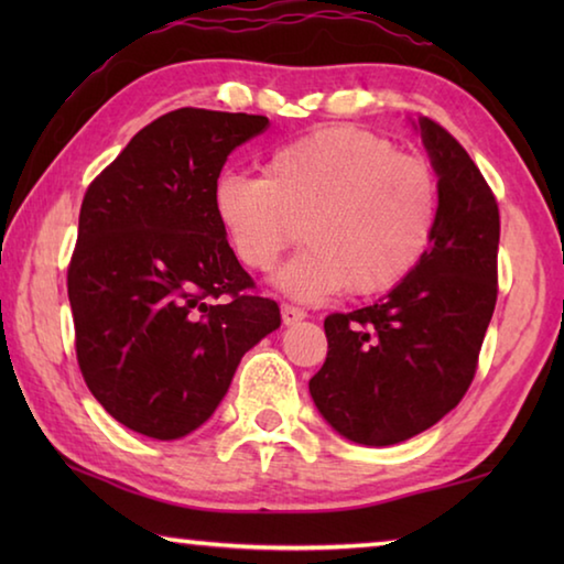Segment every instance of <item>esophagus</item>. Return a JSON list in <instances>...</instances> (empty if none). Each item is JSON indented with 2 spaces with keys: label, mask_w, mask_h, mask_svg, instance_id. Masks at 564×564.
Returning a JSON list of instances; mask_svg holds the SVG:
<instances>
[{
  "label": "esophagus",
  "mask_w": 564,
  "mask_h": 564,
  "mask_svg": "<svg viewBox=\"0 0 564 564\" xmlns=\"http://www.w3.org/2000/svg\"><path fill=\"white\" fill-rule=\"evenodd\" d=\"M281 318H283L285 326H295V323L305 318V311L299 308V305L283 303V305H281Z\"/></svg>",
  "instance_id": "esophagus-1"
}]
</instances>
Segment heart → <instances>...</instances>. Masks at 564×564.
Returning <instances> with one entry per match:
<instances>
[{"instance_id": "b5f03b06", "label": "heart", "mask_w": 564, "mask_h": 564, "mask_svg": "<svg viewBox=\"0 0 564 564\" xmlns=\"http://www.w3.org/2000/svg\"><path fill=\"white\" fill-rule=\"evenodd\" d=\"M214 214L248 271H271L301 226L303 251L275 275L305 303L352 289H395L425 259L437 226V178L425 159L356 127H326L283 144L263 176L226 171Z\"/></svg>"}]
</instances>
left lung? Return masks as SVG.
<instances>
[{"label": "left lung", "instance_id": "left-lung-1", "mask_svg": "<svg viewBox=\"0 0 564 564\" xmlns=\"http://www.w3.org/2000/svg\"><path fill=\"white\" fill-rule=\"evenodd\" d=\"M417 129L441 191L433 243L386 299L330 313L308 383L333 431L360 445L403 443L460 403L498 301V202L441 123L420 117Z\"/></svg>", "mask_w": 564, "mask_h": 564}]
</instances>
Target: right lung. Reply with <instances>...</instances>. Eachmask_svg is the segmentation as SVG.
<instances>
[{
	"mask_svg": "<svg viewBox=\"0 0 564 564\" xmlns=\"http://www.w3.org/2000/svg\"><path fill=\"white\" fill-rule=\"evenodd\" d=\"M269 119L169 111L91 181L66 289L91 395L129 431L176 441L221 403L243 352L281 326L214 214L228 154Z\"/></svg>",
	"mask_w": 564,
	"mask_h": 564,
	"instance_id": "right-lung-1",
	"label": "right lung"
}]
</instances>
